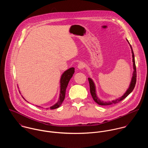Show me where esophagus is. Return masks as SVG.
I'll use <instances>...</instances> for the list:
<instances>
[{"label": "esophagus", "mask_w": 148, "mask_h": 148, "mask_svg": "<svg viewBox=\"0 0 148 148\" xmlns=\"http://www.w3.org/2000/svg\"><path fill=\"white\" fill-rule=\"evenodd\" d=\"M84 67V64L83 62H79V63L78 64V68L79 69H80V70L83 69Z\"/></svg>", "instance_id": "obj_1"}]
</instances>
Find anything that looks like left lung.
Wrapping results in <instances>:
<instances>
[{
  "label": "left lung",
  "instance_id": "1",
  "mask_svg": "<svg viewBox=\"0 0 148 148\" xmlns=\"http://www.w3.org/2000/svg\"><path fill=\"white\" fill-rule=\"evenodd\" d=\"M127 41H128V44L130 45L131 49L132 50V61H133V76L132 78L131 81L130 83L129 88L127 89V90L126 91V92L124 93V94L121 97L119 98L116 99L115 100H113L112 101H104L101 100L98 97H97V92H96V87L95 85L94 82H93L92 79L90 78H88V82H89V84H90V93L91 94V96L92 97V98L94 99V100L100 106H108V105H111L112 104H115L116 103H118L120 101H121L122 100H123L125 98L130 94H131L132 91L133 90L135 85H136V65H135V61H134V53H133V51L132 49L131 45L130 44L128 40L127 39Z\"/></svg>",
  "mask_w": 148,
  "mask_h": 148
}]
</instances>
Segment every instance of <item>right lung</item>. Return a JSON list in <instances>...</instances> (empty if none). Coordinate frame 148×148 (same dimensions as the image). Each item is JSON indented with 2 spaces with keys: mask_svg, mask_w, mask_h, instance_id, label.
<instances>
[{
  "mask_svg": "<svg viewBox=\"0 0 148 148\" xmlns=\"http://www.w3.org/2000/svg\"><path fill=\"white\" fill-rule=\"evenodd\" d=\"M74 72H75L74 68L70 67V69L66 70L62 74L61 79H60V94L59 99H58V101L54 105H53L50 107L49 108L50 110L57 108L60 107V106H61V105L62 104V102L64 101L65 98L67 86L68 85V83L70 81V79L73 77V75L74 74ZM47 109H48V108H47Z\"/></svg>",
  "mask_w": 148,
  "mask_h": 148,
  "instance_id": "obj_1",
  "label": "right lung"
}]
</instances>
